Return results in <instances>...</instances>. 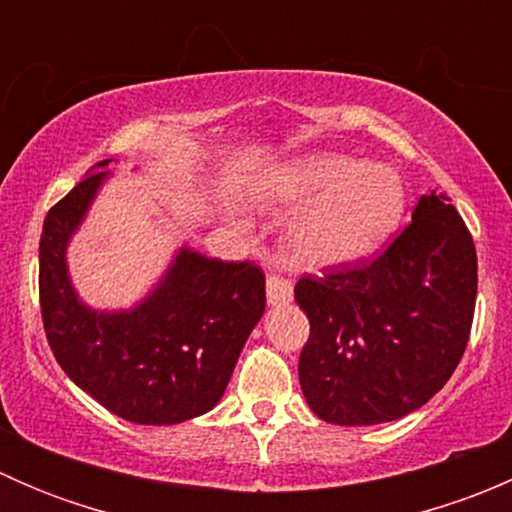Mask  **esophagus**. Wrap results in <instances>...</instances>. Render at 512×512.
Masks as SVG:
<instances>
[{"label": "esophagus", "mask_w": 512, "mask_h": 512, "mask_svg": "<svg viewBox=\"0 0 512 512\" xmlns=\"http://www.w3.org/2000/svg\"><path fill=\"white\" fill-rule=\"evenodd\" d=\"M292 282L285 280L280 275H270L267 277V302L272 307H280V304H289L292 302Z\"/></svg>", "instance_id": "1"}]
</instances>
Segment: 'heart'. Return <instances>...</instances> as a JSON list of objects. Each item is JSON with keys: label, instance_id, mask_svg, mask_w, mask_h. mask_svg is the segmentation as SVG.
Listing matches in <instances>:
<instances>
[{"label": "heart", "instance_id": "heart-1", "mask_svg": "<svg viewBox=\"0 0 512 512\" xmlns=\"http://www.w3.org/2000/svg\"><path fill=\"white\" fill-rule=\"evenodd\" d=\"M265 200L309 203L287 230V255L309 270L374 255L394 235L406 205L396 170L339 153L299 158L277 170L265 183Z\"/></svg>", "mask_w": 512, "mask_h": 512}]
</instances>
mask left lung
Here are the masks:
<instances>
[{
	"label": "left lung",
	"mask_w": 512,
	"mask_h": 512,
	"mask_svg": "<svg viewBox=\"0 0 512 512\" xmlns=\"http://www.w3.org/2000/svg\"><path fill=\"white\" fill-rule=\"evenodd\" d=\"M476 245L443 193L371 262L304 275L294 299L309 317L299 384L337 426H374L421 409L443 389L471 337Z\"/></svg>",
	"instance_id": "obj_1"
}]
</instances>
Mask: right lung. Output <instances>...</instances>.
Instances as JSON below:
<instances>
[{"mask_svg": "<svg viewBox=\"0 0 512 512\" xmlns=\"http://www.w3.org/2000/svg\"><path fill=\"white\" fill-rule=\"evenodd\" d=\"M108 160L49 210L39 242L44 332L61 369L101 406L143 426H170L213 409L265 312L255 262L175 255L160 285L128 312H96L74 292L66 245L84 220Z\"/></svg>", "mask_w": 512, "mask_h": 512, "instance_id": "1", "label": "right lung"}]
</instances>
